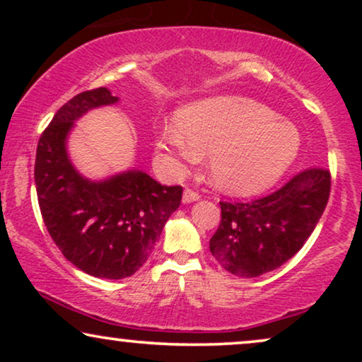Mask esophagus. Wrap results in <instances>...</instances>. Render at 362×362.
Here are the masks:
<instances>
[{"instance_id": "1", "label": "esophagus", "mask_w": 362, "mask_h": 362, "mask_svg": "<svg viewBox=\"0 0 362 362\" xmlns=\"http://www.w3.org/2000/svg\"><path fill=\"white\" fill-rule=\"evenodd\" d=\"M201 197V194L197 191H194V189H189V187H187V189H185V194H182V201L185 202H194V201H197Z\"/></svg>"}]
</instances>
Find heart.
Returning a JSON list of instances; mask_svg holds the SVG:
<instances>
[{
    "mask_svg": "<svg viewBox=\"0 0 362 362\" xmlns=\"http://www.w3.org/2000/svg\"><path fill=\"white\" fill-rule=\"evenodd\" d=\"M158 150L182 163H197L211 153V176L222 189L254 194L279 181L293 163L300 136L291 123L264 103L222 95L194 102L176 115Z\"/></svg>",
    "mask_w": 362,
    "mask_h": 362,
    "instance_id": "obj_1",
    "label": "heart"
}]
</instances>
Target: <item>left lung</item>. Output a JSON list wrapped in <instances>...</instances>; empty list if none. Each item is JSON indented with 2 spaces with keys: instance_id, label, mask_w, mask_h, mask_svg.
I'll return each instance as SVG.
<instances>
[{
  "instance_id": "1",
  "label": "left lung",
  "mask_w": 362,
  "mask_h": 362,
  "mask_svg": "<svg viewBox=\"0 0 362 362\" xmlns=\"http://www.w3.org/2000/svg\"><path fill=\"white\" fill-rule=\"evenodd\" d=\"M329 191V170L310 168L269 196L221 201V224L209 240L211 254L240 279L279 269L315 230Z\"/></svg>"
}]
</instances>
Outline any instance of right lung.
<instances>
[{"mask_svg":"<svg viewBox=\"0 0 362 362\" xmlns=\"http://www.w3.org/2000/svg\"><path fill=\"white\" fill-rule=\"evenodd\" d=\"M118 100L105 87L77 93L59 108L37 143L34 181L49 235L86 274L120 280L151 255L166 221L181 204V186H161L143 171L88 181L66 151L74 120Z\"/></svg>","mask_w":362,"mask_h":362,"instance_id":"right-lung-1","label":"right lung"}]
</instances>
